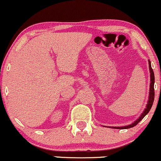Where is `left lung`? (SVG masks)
Segmentation results:
<instances>
[{"mask_svg": "<svg viewBox=\"0 0 161 161\" xmlns=\"http://www.w3.org/2000/svg\"><path fill=\"white\" fill-rule=\"evenodd\" d=\"M148 67H149V72H150V88H149V97H148V103L146 105V107L145 110L143 111V112L142 113V114L138 117V119L137 120L134 122L133 123L130 124L129 125L126 126H123V127H111L114 128V129H130V128L134 127L137 124L139 123L140 121H141L142 119H143V117L147 114L149 112L150 109L153 105L154 103V72L153 70H152V66H151V62L148 60Z\"/></svg>", "mask_w": 161, "mask_h": 161, "instance_id": "1", "label": "left lung"}]
</instances>
